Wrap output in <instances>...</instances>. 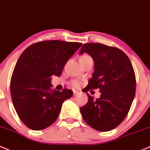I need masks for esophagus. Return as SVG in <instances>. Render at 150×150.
Returning <instances> with one entry per match:
<instances>
[{
	"mask_svg": "<svg viewBox=\"0 0 150 150\" xmlns=\"http://www.w3.org/2000/svg\"><path fill=\"white\" fill-rule=\"evenodd\" d=\"M78 93H79V92H78V91H73V94H74V96L78 95Z\"/></svg>",
	"mask_w": 150,
	"mask_h": 150,
	"instance_id": "obj_1",
	"label": "esophagus"
}]
</instances>
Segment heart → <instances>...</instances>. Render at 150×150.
Wrapping results in <instances>:
<instances>
[{"label":"heart","instance_id":"1","mask_svg":"<svg viewBox=\"0 0 150 150\" xmlns=\"http://www.w3.org/2000/svg\"><path fill=\"white\" fill-rule=\"evenodd\" d=\"M88 57H91L88 54H84L83 55L80 59H84V58H88ZM71 85H72V86L73 88H78L79 87L80 83L78 81V80H73V81L71 82Z\"/></svg>","mask_w":150,"mask_h":150}]
</instances>
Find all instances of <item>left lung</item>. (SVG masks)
<instances>
[{
	"instance_id": "8db88e82",
	"label": "left lung",
	"mask_w": 150,
	"mask_h": 150,
	"mask_svg": "<svg viewBox=\"0 0 150 150\" xmlns=\"http://www.w3.org/2000/svg\"><path fill=\"white\" fill-rule=\"evenodd\" d=\"M84 52L94 62L86 91L99 88L101 94L96 100L87 93L88 103L80 108V113L92 128L111 131L124 121L130 109L136 91L134 71L127 55L116 47L88 43L81 47L80 54Z\"/></svg>"
}]
</instances>
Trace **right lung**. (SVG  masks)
Here are the masks:
<instances>
[{
	"label": "right lung",
	"instance_id": "1",
	"mask_svg": "<svg viewBox=\"0 0 150 150\" xmlns=\"http://www.w3.org/2000/svg\"><path fill=\"white\" fill-rule=\"evenodd\" d=\"M81 45L43 41L31 45L18 58L11 80V95L18 117L29 129L42 130L52 125L64 100L72 96L71 90H53L52 76L61 75L66 62Z\"/></svg>",
	"mask_w": 150,
	"mask_h": 150
}]
</instances>
